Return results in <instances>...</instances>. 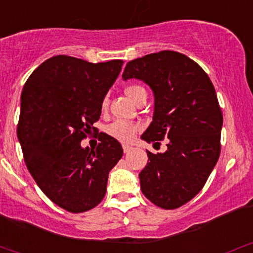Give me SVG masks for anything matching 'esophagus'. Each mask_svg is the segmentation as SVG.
<instances>
[{
    "mask_svg": "<svg viewBox=\"0 0 253 253\" xmlns=\"http://www.w3.org/2000/svg\"><path fill=\"white\" fill-rule=\"evenodd\" d=\"M122 148H124V152L126 153V154H127V153L131 152V149H132V147H129V145H127V144L122 145Z\"/></svg>",
    "mask_w": 253,
    "mask_h": 253,
    "instance_id": "34e87169",
    "label": "esophagus"
}]
</instances>
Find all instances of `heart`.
<instances>
[{
	"instance_id": "obj_1",
	"label": "heart",
	"mask_w": 253,
	"mask_h": 253,
	"mask_svg": "<svg viewBox=\"0 0 253 253\" xmlns=\"http://www.w3.org/2000/svg\"><path fill=\"white\" fill-rule=\"evenodd\" d=\"M142 91H145V90L141 85H137V84H132V85H128L125 88V94H126V95L133 101V103L137 99V96H138ZM108 103H109L108 98H104L103 103H101V108L106 109ZM138 129L139 127L137 126V125L128 124V122H124V121H115L106 127V132H108V134H110L111 137H114L115 139H117V141L120 142L132 141L134 134L138 132Z\"/></svg>"
}]
</instances>
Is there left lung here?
Returning a JSON list of instances; mask_svg holds the SVG:
<instances>
[{
    "label": "left lung",
    "instance_id": "1",
    "mask_svg": "<svg viewBox=\"0 0 253 253\" xmlns=\"http://www.w3.org/2000/svg\"><path fill=\"white\" fill-rule=\"evenodd\" d=\"M136 78L154 94L153 121L141 138L168 149L153 154L139 172L143 195L164 209H175L203 188L220 155L223 115L208 75L190 57L160 51L129 61L122 79Z\"/></svg>",
    "mask_w": 253,
    "mask_h": 253
}]
</instances>
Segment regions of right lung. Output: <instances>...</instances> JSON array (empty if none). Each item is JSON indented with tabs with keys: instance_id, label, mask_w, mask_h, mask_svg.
<instances>
[{
	"instance_id": "add662e5",
	"label": "right lung",
	"mask_w": 253,
	"mask_h": 253,
	"mask_svg": "<svg viewBox=\"0 0 253 253\" xmlns=\"http://www.w3.org/2000/svg\"><path fill=\"white\" fill-rule=\"evenodd\" d=\"M122 63L53 56L23 86L17 136L24 162L40 190L71 213L101 202L109 172L124 154L121 144L106 133L96 149L81 145L86 134L98 132L93 125Z\"/></svg>"
}]
</instances>
